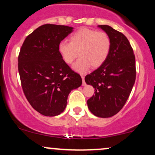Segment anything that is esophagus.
I'll return each instance as SVG.
<instances>
[{
  "label": "esophagus",
  "instance_id": "1",
  "mask_svg": "<svg viewBox=\"0 0 155 155\" xmlns=\"http://www.w3.org/2000/svg\"><path fill=\"white\" fill-rule=\"evenodd\" d=\"M81 79H82V85L83 86H85V85H86V83H85V81H84V76H83V75H81Z\"/></svg>",
  "mask_w": 155,
  "mask_h": 155
}]
</instances>
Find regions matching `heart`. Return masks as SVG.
I'll return each mask as SVG.
<instances>
[{
	"mask_svg": "<svg viewBox=\"0 0 155 155\" xmlns=\"http://www.w3.org/2000/svg\"><path fill=\"white\" fill-rule=\"evenodd\" d=\"M111 49V39L105 32H97L88 28H81L69 37V43L61 41L58 52L66 64H71L73 69L81 73L86 72L91 66L97 68L105 63Z\"/></svg>",
	"mask_w": 155,
	"mask_h": 155,
	"instance_id": "b5f03b06",
	"label": "heart"
}]
</instances>
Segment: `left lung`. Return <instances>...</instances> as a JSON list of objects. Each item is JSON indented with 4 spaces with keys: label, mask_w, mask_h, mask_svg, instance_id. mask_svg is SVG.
Segmentation results:
<instances>
[{
    "label": "left lung",
    "mask_w": 155,
    "mask_h": 155,
    "mask_svg": "<svg viewBox=\"0 0 155 155\" xmlns=\"http://www.w3.org/2000/svg\"><path fill=\"white\" fill-rule=\"evenodd\" d=\"M111 39V49L105 63L85 76L87 84L95 89L87 101L96 117H111L122 109L136 81V59L125 35L108 25H98Z\"/></svg>",
    "instance_id": "1"
}]
</instances>
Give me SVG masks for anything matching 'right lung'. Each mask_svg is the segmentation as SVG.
<instances>
[{"instance_id":"obj_1","label":"right lung","mask_w":155,"mask_h":155,"mask_svg":"<svg viewBox=\"0 0 155 155\" xmlns=\"http://www.w3.org/2000/svg\"><path fill=\"white\" fill-rule=\"evenodd\" d=\"M74 28L47 24L25 40L18 58V70L26 98L35 111L46 117L64 111L68 96L82 84L79 74L62 59L58 45Z\"/></svg>"}]
</instances>
